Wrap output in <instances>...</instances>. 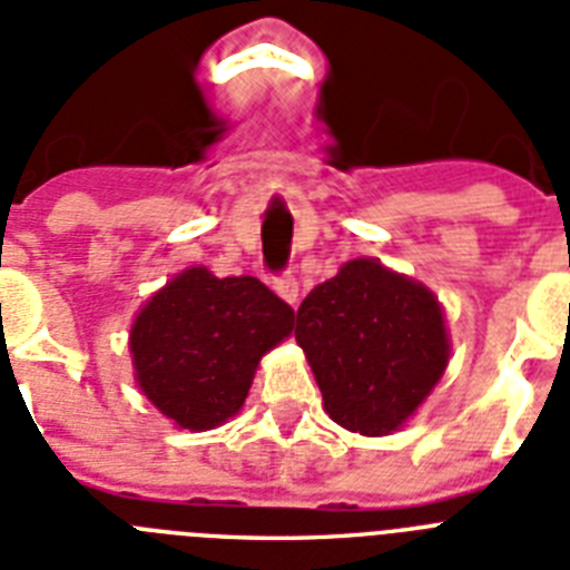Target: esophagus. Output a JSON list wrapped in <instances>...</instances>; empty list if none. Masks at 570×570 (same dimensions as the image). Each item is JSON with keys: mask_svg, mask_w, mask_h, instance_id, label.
I'll use <instances>...</instances> for the list:
<instances>
[{"mask_svg": "<svg viewBox=\"0 0 570 570\" xmlns=\"http://www.w3.org/2000/svg\"><path fill=\"white\" fill-rule=\"evenodd\" d=\"M272 286H275V293L281 295V298L286 301V304H298V277L293 275V272H281V275L272 281Z\"/></svg>", "mask_w": 570, "mask_h": 570, "instance_id": "obj_1", "label": "esophagus"}]
</instances>
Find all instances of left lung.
I'll return each instance as SVG.
<instances>
[{"label":"left lung","instance_id":"obj_1","mask_svg":"<svg viewBox=\"0 0 570 570\" xmlns=\"http://www.w3.org/2000/svg\"><path fill=\"white\" fill-rule=\"evenodd\" d=\"M295 342L330 417L367 438L400 429L449 362L438 298L367 257L344 263L301 301Z\"/></svg>","mask_w":570,"mask_h":570}]
</instances>
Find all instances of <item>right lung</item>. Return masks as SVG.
I'll list each match as a JSON object with an SVG mask.
<instances>
[{
  "label": "right lung",
  "instance_id": "add662e5",
  "mask_svg": "<svg viewBox=\"0 0 570 570\" xmlns=\"http://www.w3.org/2000/svg\"><path fill=\"white\" fill-rule=\"evenodd\" d=\"M295 309L257 277L181 272L130 330L136 380L165 417L205 432L234 417L266 351L293 333Z\"/></svg>",
  "mask_w": 570,
  "mask_h": 570
}]
</instances>
